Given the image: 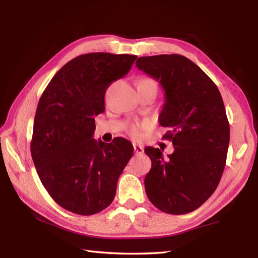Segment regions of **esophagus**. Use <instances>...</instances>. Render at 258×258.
<instances>
[{"label":"esophagus","mask_w":258,"mask_h":258,"mask_svg":"<svg viewBox=\"0 0 258 258\" xmlns=\"http://www.w3.org/2000/svg\"><path fill=\"white\" fill-rule=\"evenodd\" d=\"M134 152L135 154H143L144 153V147L140 144H134Z\"/></svg>","instance_id":"34e87169"}]
</instances>
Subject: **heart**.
Returning a JSON list of instances; mask_svg holds the SVG:
<instances>
[{
	"mask_svg": "<svg viewBox=\"0 0 258 258\" xmlns=\"http://www.w3.org/2000/svg\"><path fill=\"white\" fill-rule=\"evenodd\" d=\"M140 82H144V83H154L155 82L151 80V79H142ZM147 126H149V124L147 123H140V124H133L130 126V134L133 136V138L135 139H139L141 138L142 135V131H144L147 128Z\"/></svg>",
	"mask_w": 258,
	"mask_h": 258,
	"instance_id": "1",
	"label": "heart"
}]
</instances>
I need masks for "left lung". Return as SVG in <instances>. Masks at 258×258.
<instances>
[{
    "label": "left lung",
    "instance_id": "8db88e82",
    "mask_svg": "<svg viewBox=\"0 0 258 258\" xmlns=\"http://www.w3.org/2000/svg\"><path fill=\"white\" fill-rule=\"evenodd\" d=\"M136 67L165 91L160 124L169 128L163 139L174 145L168 158L160 149H145L152 161L144 180L147 197L164 213H190L215 191L225 168L229 123L221 93L201 68L179 54L142 56Z\"/></svg>",
    "mask_w": 258,
    "mask_h": 258
}]
</instances>
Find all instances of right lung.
<instances>
[{
    "mask_svg": "<svg viewBox=\"0 0 258 258\" xmlns=\"http://www.w3.org/2000/svg\"><path fill=\"white\" fill-rule=\"evenodd\" d=\"M136 55L89 53L53 76L36 108L31 154L41 182L57 204L79 215L100 213L113 202L132 143L93 139L95 115L114 81L130 72Z\"/></svg>",
    "mask_w": 258,
    "mask_h": 258,
    "instance_id": "obj_1",
    "label": "right lung"
}]
</instances>
